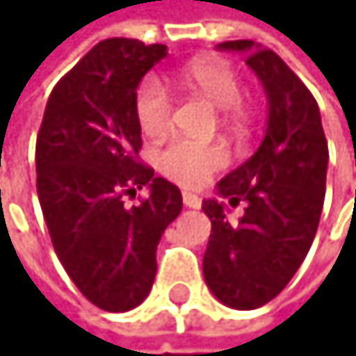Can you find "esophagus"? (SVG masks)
Wrapping results in <instances>:
<instances>
[{
  "label": "esophagus",
  "mask_w": 356,
  "mask_h": 356,
  "mask_svg": "<svg viewBox=\"0 0 356 356\" xmlns=\"http://www.w3.org/2000/svg\"><path fill=\"white\" fill-rule=\"evenodd\" d=\"M182 202H185L189 209H198L200 207V198L196 196V193H191V191H182Z\"/></svg>",
  "instance_id": "esophagus-1"
}]
</instances>
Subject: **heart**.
<instances>
[{
    "instance_id": "heart-1",
    "label": "heart",
    "mask_w": 356,
    "mask_h": 356,
    "mask_svg": "<svg viewBox=\"0 0 356 356\" xmlns=\"http://www.w3.org/2000/svg\"><path fill=\"white\" fill-rule=\"evenodd\" d=\"M178 80L196 88L225 113H232L241 100V80L229 64L218 60H193L176 73ZM174 115V100L158 77H147L136 93V118L140 129L151 136H163ZM227 163V151L216 143H198L176 138L158 154V169L182 187L202 185L213 171Z\"/></svg>"
}]
</instances>
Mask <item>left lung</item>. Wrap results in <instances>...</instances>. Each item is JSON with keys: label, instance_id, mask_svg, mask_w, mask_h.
I'll list each match as a JSON object with an SVG mask.
<instances>
[{"label": "left lung", "instance_id": "8db88e82", "mask_svg": "<svg viewBox=\"0 0 356 356\" xmlns=\"http://www.w3.org/2000/svg\"><path fill=\"white\" fill-rule=\"evenodd\" d=\"M218 49L248 57L268 95V127L254 156L216 185L232 207L245 202L238 222L227 218L225 202L202 200L211 220L202 274L220 303L254 310L290 283L310 252L325 198L327 143L316 100L279 55L252 40Z\"/></svg>", "mask_w": 356, "mask_h": 356}]
</instances>
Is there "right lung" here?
Masks as SVG:
<instances>
[{"label": "right lung", "mask_w": 356, "mask_h": 356, "mask_svg": "<svg viewBox=\"0 0 356 356\" xmlns=\"http://www.w3.org/2000/svg\"><path fill=\"white\" fill-rule=\"evenodd\" d=\"M167 46L111 38L55 84L35 147L38 196L53 248L88 301L106 312L140 305L156 279V250L182 209L176 185L138 160L136 91ZM149 196L127 208L124 195Z\"/></svg>", "instance_id": "add662e5"}]
</instances>
